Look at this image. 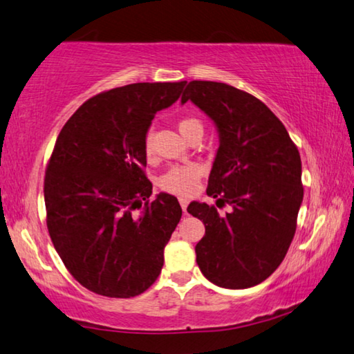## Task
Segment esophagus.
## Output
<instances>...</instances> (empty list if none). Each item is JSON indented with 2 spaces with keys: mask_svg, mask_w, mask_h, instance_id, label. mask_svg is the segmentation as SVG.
I'll return each instance as SVG.
<instances>
[{
  "mask_svg": "<svg viewBox=\"0 0 354 354\" xmlns=\"http://www.w3.org/2000/svg\"><path fill=\"white\" fill-rule=\"evenodd\" d=\"M179 205H181L183 211H184V214H186V212H187V205H189V200H187L186 197H179Z\"/></svg>",
  "mask_w": 354,
  "mask_h": 354,
  "instance_id": "obj_1",
  "label": "esophagus"
}]
</instances>
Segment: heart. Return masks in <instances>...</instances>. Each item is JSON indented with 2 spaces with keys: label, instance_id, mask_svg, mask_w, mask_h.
<instances>
[{
  "label": "heart",
  "instance_id": "obj_1",
  "mask_svg": "<svg viewBox=\"0 0 354 354\" xmlns=\"http://www.w3.org/2000/svg\"><path fill=\"white\" fill-rule=\"evenodd\" d=\"M178 129L184 136V138H187L190 133L197 131V129H203V126H201V122L198 120H195V118H184V120L178 122ZM145 153L148 156L153 153V136H151V133L145 137ZM200 176L201 170L198 165L189 164L173 167L159 178V186L170 194L187 197V195L192 194L195 187H197Z\"/></svg>",
  "mask_w": 354,
  "mask_h": 354
}]
</instances>
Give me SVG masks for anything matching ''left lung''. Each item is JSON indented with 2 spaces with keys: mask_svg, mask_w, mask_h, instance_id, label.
I'll return each instance as SVG.
<instances>
[{
  "mask_svg": "<svg viewBox=\"0 0 354 354\" xmlns=\"http://www.w3.org/2000/svg\"><path fill=\"white\" fill-rule=\"evenodd\" d=\"M190 100L214 122L218 148L206 194L216 206L192 201L187 212L205 223L195 245L197 265L217 287L241 290L261 283L287 255L304 189L299 151L287 129L249 93L218 82H189Z\"/></svg>",
  "mask_w": 354,
  "mask_h": 354,
  "instance_id": "1",
  "label": "left lung"
}]
</instances>
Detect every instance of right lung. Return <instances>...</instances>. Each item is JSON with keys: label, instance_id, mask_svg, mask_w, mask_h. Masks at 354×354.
Segmentation results:
<instances>
[{"label": "right lung", "instance_id": "obj_1", "mask_svg": "<svg viewBox=\"0 0 354 354\" xmlns=\"http://www.w3.org/2000/svg\"><path fill=\"white\" fill-rule=\"evenodd\" d=\"M184 85L132 83L100 93L56 140L44 183L48 233L69 272L94 293L132 298L164 266L183 209L165 192L148 201L153 184L143 173L145 137L154 115L175 104Z\"/></svg>", "mask_w": 354, "mask_h": 354}]
</instances>
